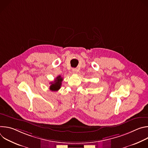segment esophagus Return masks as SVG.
<instances>
[{"label":"esophagus","mask_w":148,"mask_h":148,"mask_svg":"<svg viewBox=\"0 0 148 148\" xmlns=\"http://www.w3.org/2000/svg\"><path fill=\"white\" fill-rule=\"evenodd\" d=\"M72 72H73V74H77V69H75V68L73 69H72Z\"/></svg>","instance_id":"34e87169"}]
</instances>
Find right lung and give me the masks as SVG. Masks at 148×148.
I'll use <instances>...</instances> for the list:
<instances>
[{"label": "right lung", "mask_w": 148, "mask_h": 148, "mask_svg": "<svg viewBox=\"0 0 148 148\" xmlns=\"http://www.w3.org/2000/svg\"><path fill=\"white\" fill-rule=\"evenodd\" d=\"M63 78L61 77V75H58L53 82H50L51 85L50 86V90L52 91H58L61 86Z\"/></svg>", "instance_id": "add662e5"}]
</instances>
